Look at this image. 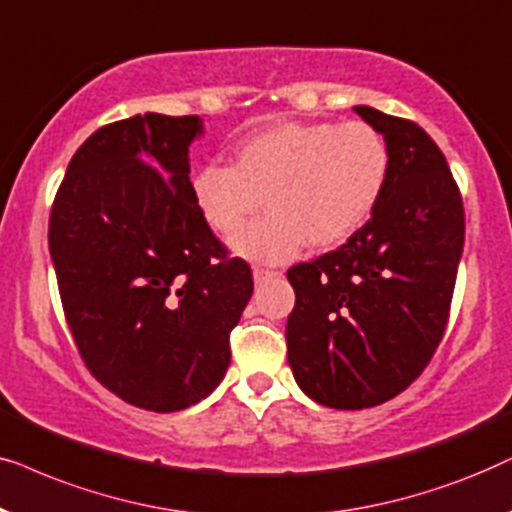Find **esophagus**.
I'll use <instances>...</instances> for the list:
<instances>
[{
    "instance_id": "esophagus-1",
    "label": "esophagus",
    "mask_w": 512,
    "mask_h": 512,
    "mask_svg": "<svg viewBox=\"0 0 512 512\" xmlns=\"http://www.w3.org/2000/svg\"><path fill=\"white\" fill-rule=\"evenodd\" d=\"M252 276H255V283H264L269 281V278H276L278 271L274 269H262V267H255L252 269Z\"/></svg>"
}]
</instances>
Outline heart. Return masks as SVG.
Returning a JSON list of instances; mask_svg holds the SVG:
<instances>
[{"label":"heart","instance_id":"heart-1","mask_svg":"<svg viewBox=\"0 0 512 512\" xmlns=\"http://www.w3.org/2000/svg\"><path fill=\"white\" fill-rule=\"evenodd\" d=\"M391 152L367 121H288L250 133L231 166L208 163L192 177L203 220L234 236L264 206L271 213L234 238L250 260L283 262L302 248H332L370 220L384 194Z\"/></svg>","mask_w":512,"mask_h":512}]
</instances>
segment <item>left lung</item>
<instances>
[{
    "mask_svg": "<svg viewBox=\"0 0 512 512\" xmlns=\"http://www.w3.org/2000/svg\"><path fill=\"white\" fill-rule=\"evenodd\" d=\"M353 109L388 142L384 194L349 241L288 269V363L299 388L335 410L386 403L426 370L466 236L459 185L431 135L410 119Z\"/></svg>",
    "mask_w": 512,
    "mask_h": 512,
    "instance_id": "left-lung-1",
    "label": "left lung"
}]
</instances>
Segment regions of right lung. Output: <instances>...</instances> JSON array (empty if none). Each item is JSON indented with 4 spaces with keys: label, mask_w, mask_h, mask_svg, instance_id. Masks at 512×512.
<instances>
[{
    "label": "right lung",
    "mask_w": 512,
    "mask_h": 512,
    "mask_svg": "<svg viewBox=\"0 0 512 512\" xmlns=\"http://www.w3.org/2000/svg\"><path fill=\"white\" fill-rule=\"evenodd\" d=\"M196 114H135L74 152L49 217L65 320L84 365L128 405L177 412L227 372L252 271L203 220Z\"/></svg>",
    "instance_id": "obj_1"
}]
</instances>
